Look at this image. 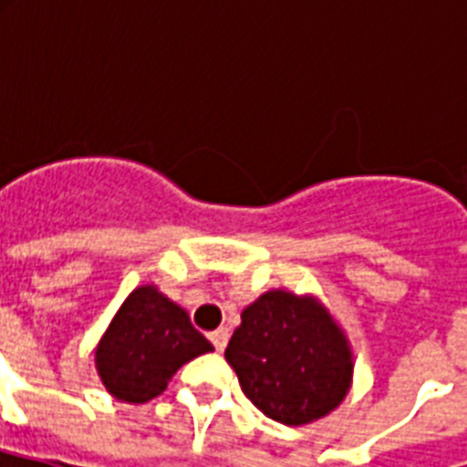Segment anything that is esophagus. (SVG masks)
Masks as SVG:
<instances>
[{
  "label": "esophagus",
  "mask_w": 467,
  "mask_h": 467,
  "mask_svg": "<svg viewBox=\"0 0 467 467\" xmlns=\"http://www.w3.org/2000/svg\"><path fill=\"white\" fill-rule=\"evenodd\" d=\"M227 339H230V332H227V327H220V329L211 332V341H213V347H215V351H225Z\"/></svg>",
  "instance_id": "1"
}]
</instances>
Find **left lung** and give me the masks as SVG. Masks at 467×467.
<instances>
[{
  "instance_id": "1",
  "label": "left lung",
  "mask_w": 467,
  "mask_h": 467,
  "mask_svg": "<svg viewBox=\"0 0 467 467\" xmlns=\"http://www.w3.org/2000/svg\"><path fill=\"white\" fill-rule=\"evenodd\" d=\"M225 358L256 410L288 427L337 410L354 376L347 334L329 310L315 296L281 288L242 310Z\"/></svg>"
}]
</instances>
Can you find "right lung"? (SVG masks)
<instances>
[{"instance_id": "obj_1", "label": "right lung", "mask_w": 467, "mask_h": 467, "mask_svg": "<svg viewBox=\"0 0 467 467\" xmlns=\"http://www.w3.org/2000/svg\"><path fill=\"white\" fill-rule=\"evenodd\" d=\"M213 344L191 325L183 307L155 285H140L126 298L94 351L101 383L116 400L142 405L167 390L176 370Z\"/></svg>"}]
</instances>
